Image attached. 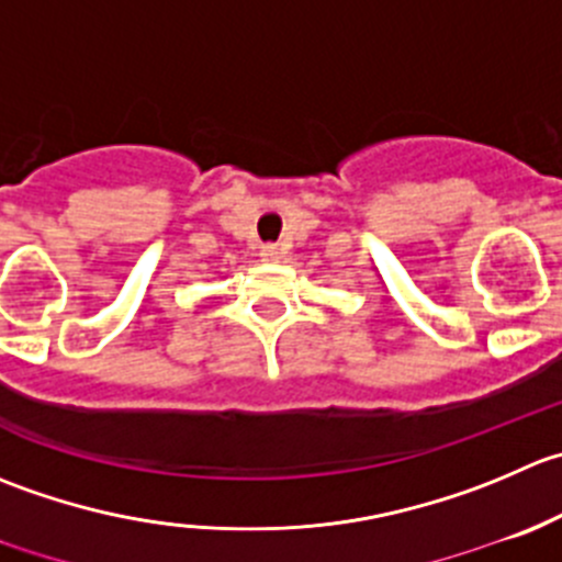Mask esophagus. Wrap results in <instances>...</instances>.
Instances as JSON below:
<instances>
[{
	"label": "esophagus",
	"mask_w": 562,
	"mask_h": 562,
	"mask_svg": "<svg viewBox=\"0 0 562 562\" xmlns=\"http://www.w3.org/2000/svg\"><path fill=\"white\" fill-rule=\"evenodd\" d=\"M260 258H263V260H269V263H280V258H282V249H280V247H274V244H269V247H263V249H260Z\"/></svg>",
	"instance_id": "esophagus-1"
}]
</instances>
